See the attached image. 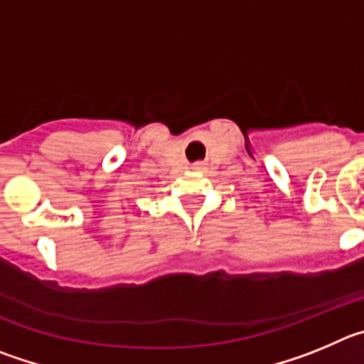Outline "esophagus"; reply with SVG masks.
Instances as JSON below:
<instances>
[{
  "label": "esophagus",
  "mask_w": 364,
  "mask_h": 364,
  "mask_svg": "<svg viewBox=\"0 0 364 364\" xmlns=\"http://www.w3.org/2000/svg\"><path fill=\"white\" fill-rule=\"evenodd\" d=\"M196 168L201 170V168H203V163H196Z\"/></svg>",
  "instance_id": "34e87169"
}]
</instances>
